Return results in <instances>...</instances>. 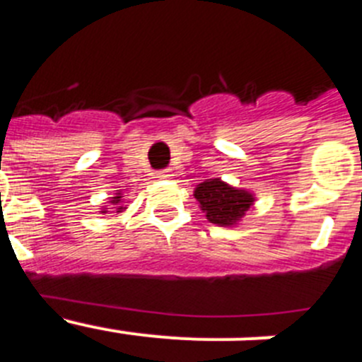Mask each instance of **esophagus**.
<instances>
[{
	"instance_id": "esophagus-1",
	"label": "esophagus",
	"mask_w": 362,
	"mask_h": 362,
	"mask_svg": "<svg viewBox=\"0 0 362 362\" xmlns=\"http://www.w3.org/2000/svg\"><path fill=\"white\" fill-rule=\"evenodd\" d=\"M174 172H172V170H163V172H159V174H158V177H161V179H172V177H174Z\"/></svg>"
}]
</instances>
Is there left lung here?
Listing matches in <instances>:
<instances>
[{
  "label": "left lung",
  "mask_w": 362,
  "mask_h": 362,
  "mask_svg": "<svg viewBox=\"0 0 362 362\" xmlns=\"http://www.w3.org/2000/svg\"><path fill=\"white\" fill-rule=\"evenodd\" d=\"M194 197L206 219L217 226L239 225L255 203L254 192L232 187L219 177L204 179L194 188Z\"/></svg>",
  "instance_id": "1"
}]
</instances>
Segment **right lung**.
Wrapping results in <instances>:
<instances>
[{
    "label": "right lung",
    "instance_id": "obj_1",
    "mask_svg": "<svg viewBox=\"0 0 362 362\" xmlns=\"http://www.w3.org/2000/svg\"><path fill=\"white\" fill-rule=\"evenodd\" d=\"M108 203H110V209L112 210H116L117 214H121V212H124V210H127V204H124V196H123V192H119V190H116V194H114V197H108ZM99 212L101 214H107L108 212V209H101L99 210Z\"/></svg>",
    "mask_w": 362,
    "mask_h": 362
}]
</instances>
